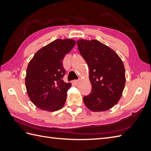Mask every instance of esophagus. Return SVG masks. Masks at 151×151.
<instances>
[{
	"instance_id": "1",
	"label": "esophagus",
	"mask_w": 151,
	"mask_h": 151,
	"mask_svg": "<svg viewBox=\"0 0 151 151\" xmlns=\"http://www.w3.org/2000/svg\"><path fill=\"white\" fill-rule=\"evenodd\" d=\"M73 83L76 86V85H78V84L79 81H78V80H75V81H73Z\"/></svg>"
}]
</instances>
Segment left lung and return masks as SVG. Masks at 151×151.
Masks as SVG:
<instances>
[{"instance_id": "1", "label": "left lung", "mask_w": 151, "mask_h": 151, "mask_svg": "<svg viewBox=\"0 0 151 151\" xmlns=\"http://www.w3.org/2000/svg\"><path fill=\"white\" fill-rule=\"evenodd\" d=\"M78 49L88 63L91 92L83 100L89 110L106 111L121 99L125 85V69L114 50L97 40H81Z\"/></svg>"}]
</instances>
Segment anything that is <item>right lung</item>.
<instances>
[{
  "mask_svg": "<svg viewBox=\"0 0 151 151\" xmlns=\"http://www.w3.org/2000/svg\"><path fill=\"white\" fill-rule=\"evenodd\" d=\"M75 44L71 39L56 40L38 50L28 63L25 78L27 91L40 109L54 111L65 104L71 84L63 80L65 74L63 60Z\"/></svg>",
  "mask_w": 151,
  "mask_h": 151,
  "instance_id": "add662e5",
  "label": "right lung"
}]
</instances>
